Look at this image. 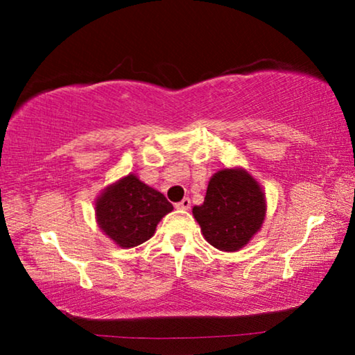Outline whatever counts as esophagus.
I'll return each instance as SVG.
<instances>
[{
    "label": "esophagus",
    "mask_w": 355,
    "mask_h": 355,
    "mask_svg": "<svg viewBox=\"0 0 355 355\" xmlns=\"http://www.w3.org/2000/svg\"><path fill=\"white\" fill-rule=\"evenodd\" d=\"M176 208H179V210H189V208H191V200H189L187 197L182 198L181 202L176 203Z\"/></svg>",
    "instance_id": "1"
}]
</instances>
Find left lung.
I'll list each match as a JSON object with an SVG mask.
<instances>
[{"instance_id":"1","label":"left lung","mask_w":355,"mask_h":355,"mask_svg":"<svg viewBox=\"0 0 355 355\" xmlns=\"http://www.w3.org/2000/svg\"><path fill=\"white\" fill-rule=\"evenodd\" d=\"M202 234L216 249L244 247L265 220V193L244 169H221L210 179L205 200L192 208Z\"/></svg>"}]
</instances>
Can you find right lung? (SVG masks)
<instances>
[{"mask_svg": "<svg viewBox=\"0 0 355 355\" xmlns=\"http://www.w3.org/2000/svg\"><path fill=\"white\" fill-rule=\"evenodd\" d=\"M173 210L162 192L129 174L106 189L95 203L96 221L119 247L140 245L155 234L159 220Z\"/></svg>", "mask_w": 355, "mask_h": 355, "instance_id": "1", "label": "right lung"}]
</instances>
